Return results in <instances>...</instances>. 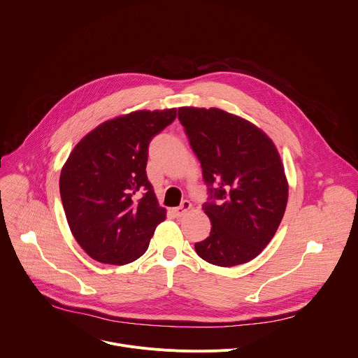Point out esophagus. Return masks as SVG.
<instances>
[{
	"label": "esophagus",
	"instance_id": "34e87169",
	"mask_svg": "<svg viewBox=\"0 0 358 358\" xmlns=\"http://www.w3.org/2000/svg\"><path fill=\"white\" fill-rule=\"evenodd\" d=\"M189 210H191V202L185 199V201H182V202H181V206H180V207L173 208V214H174L176 217H178V218H180V217H184Z\"/></svg>",
	"mask_w": 358,
	"mask_h": 358
}]
</instances>
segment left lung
I'll list each match as a JSON object with an SVG mask.
<instances>
[{
	"label": "left lung",
	"mask_w": 358,
	"mask_h": 358,
	"mask_svg": "<svg viewBox=\"0 0 358 358\" xmlns=\"http://www.w3.org/2000/svg\"><path fill=\"white\" fill-rule=\"evenodd\" d=\"M178 119L210 191L202 210L213 228L195 252L217 266L246 264L272 241L286 210L279 151L258 126L217 108H180Z\"/></svg>",
	"instance_id": "obj_1"
}]
</instances>
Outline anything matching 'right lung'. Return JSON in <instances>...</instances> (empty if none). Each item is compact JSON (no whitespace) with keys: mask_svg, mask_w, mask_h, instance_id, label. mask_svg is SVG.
I'll use <instances>...</instances> for the list:
<instances>
[{"mask_svg":"<svg viewBox=\"0 0 358 358\" xmlns=\"http://www.w3.org/2000/svg\"><path fill=\"white\" fill-rule=\"evenodd\" d=\"M177 109L136 110L89 131L62 167L59 191L72 235L89 257L126 265L147 250L166 220L145 166L151 138Z\"/></svg>","mask_w":358,"mask_h":358,"instance_id":"obj_1","label":"right lung"}]
</instances>
